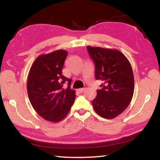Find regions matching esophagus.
Segmentation results:
<instances>
[{"instance_id":"1","label":"esophagus","mask_w":160,"mask_h":160,"mask_svg":"<svg viewBox=\"0 0 160 160\" xmlns=\"http://www.w3.org/2000/svg\"><path fill=\"white\" fill-rule=\"evenodd\" d=\"M85 91V88H80V89H78V92H80V93H82Z\"/></svg>"}]
</instances>
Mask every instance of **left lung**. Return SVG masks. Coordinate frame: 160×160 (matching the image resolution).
<instances>
[{
    "label": "left lung",
    "mask_w": 160,
    "mask_h": 160,
    "mask_svg": "<svg viewBox=\"0 0 160 160\" xmlns=\"http://www.w3.org/2000/svg\"><path fill=\"white\" fill-rule=\"evenodd\" d=\"M87 49L95 66L96 79L103 82L92 102L94 109L104 118H115L128 107L133 95L131 63L118 50L90 46Z\"/></svg>",
    "instance_id": "obj_1"
}]
</instances>
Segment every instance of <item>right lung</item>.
<instances>
[{
	"mask_svg": "<svg viewBox=\"0 0 160 160\" xmlns=\"http://www.w3.org/2000/svg\"><path fill=\"white\" fill-rule=\"evenodd\" d=\"M68 51L57 50L38 56L29 70L27 88L32 106L41 117L58 122L66 117L75 99L69 79L62 75Z\"/></svg>",
	"mask_w": 160,
	"mask_h": 160,
	"instance_id": "1",
	"label": "right lung"
}]
</instances>
